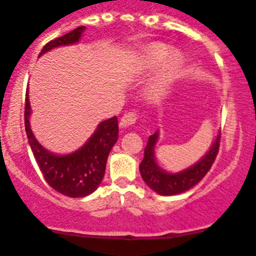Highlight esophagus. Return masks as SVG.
<instances>
[{"mask_svg":"<svg viewBox=\"0 0 256 256\" xmlns=\"http://www.w3.org/2000/svg\"><path fill=\"white\" fill-rule=\"evenodd\" d=\"M136 118H138V116H136L135 112H128V114H125L122 116V118L120 120V126L122 128H128V126H131L135 124Z\"/></svg>","mask_w":256,"mask_h":256,"instance_id":"1","label":"esophagus"}]
</instances>
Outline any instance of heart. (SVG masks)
Wrapping results in <instances>:
<instances>
[{
  "mask_svg": "<svg viewBox=\"0 0 256 256\" xmlns=\"http://www.w3.org/2000/svg\"><path fill=\"white\" fill-rule=\"evenodd\" d=\"M170 48L163 42L148 45L142 54L140 66L152 72L159 66L146 87V94L152 101H160L168 94L182 69L183 59L179 52H170Z\"/></svg>",
  "mask_w": 256,
  "mask_h": 256,
  "instance_id": "b5f03b06",
  "label": "heart"
}]
</instances>
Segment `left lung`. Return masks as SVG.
Wrapping results in <instances>:
<instances>
[{"label": "left lung", "instance_id": "left-lung-1", "mask_svg": "<svg viewBox=\"0 0 256 256\" xmlns=\"http://www.w3.org/2000/svg\"><path fill=\"white\" fill-rule=\"evenodd\" d=\"M220 138L221 136L218 134L208 152L197 163L178 173H169L158 166L155 160V145L159 140V130H156L149 136L144 150V159L140 163V174L144 182L160 196H174L190 190L200 183L211 169L218 152Z\"/></svg>", "mask_w": 256, "mask_h": 256}]
</instances>
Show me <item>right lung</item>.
I'll list each match as a JSON object with an SVG mask.
<instances>
[{
    "instance_id": "1",
    "label": "right lung",
    "mask_w": 256,
    "mask_h": 256,
    "mask_svg": "<svg viewBox=\"0 0 256 256\" xmlns=\"http://www.w3.org/2000/svg\"><path fill=\"white\" fill-rule=\"evenodd\" d=\"M86 26H80L63 36L44 45L39 56L54 48L77 44ZM31 106L28 93L25 98V130L31 152L48 184L66 197H86L94 192L104 179L107 158L118 138L117 117L98 124L96 131L82 148L66 155L52 154L39 144L30 128Z\"/></svg>"
}]
</instances>
